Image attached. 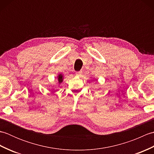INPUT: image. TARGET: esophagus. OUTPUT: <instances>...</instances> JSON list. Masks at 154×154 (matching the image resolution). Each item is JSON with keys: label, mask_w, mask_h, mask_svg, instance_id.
Masks as SVG:
<instances>
[{"label": "esophagus", "mask_w": 154, "mask_h": 154, "mask_svg": "<svg viewBox=\"0 0 154 154\" xmlns=\"http://www.w3.org/2000/svg\"><path fill=\"white\" fill-rule=\"evenodd\" d=\"M82 73H83V71H77L76 73V75H77V76H81L82 75Z\"/></svg>", "instance_id": "1"}]
</instances>
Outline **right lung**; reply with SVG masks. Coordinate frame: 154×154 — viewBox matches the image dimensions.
Returning a JSON list of instances; mask_svg holds the SVG:
<instances>
[{"label":"right lung","mask_w":154,"mask_h":154,"mask_svg":"<svg viewBox=\"0 0 154 154\" xmlns=\"http://www.w3.org/2000/svg\"><path fill=\"white\" fill-rule=\"evenodd\" d=\"M57 82L58 84L60 85L62 83V82L63 81V79H64V77L63 75L62 74H59L57 76Z\"/></svg>","instance_id":"obj_1"}]
</instances>
